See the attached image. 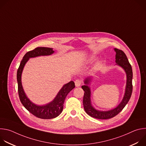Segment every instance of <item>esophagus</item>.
Segmentation results:
<instances>
[{"label":"esophagus","mask_w":146,"mask_h":146,"mask_svg":"<svg viewBox=\"0 0 146 146\" xmlns=\"http://www.w3.org/2000/svg\"><path fill=\"white\" fill-rule=\"evenodd\" d=\"M81 82H81V80H80V79H76V80H75V81H74L75 85H76V86L77 87H80V86H81Z\"/></svg>","instance_id":"obj_1"}]
</instances>
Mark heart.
I'll return each instance as SVG.
<instances>
[{
	"instance_id": "b5f03b06",
	"label": "heart",
	"mask_w": 146,
	"mask_h": 146,
	"mask_svg": "<svg viewBox=\"0 0 146 146\" xmlns=\"http://www.w3.org/2000/svg\"><path fill=\"white\" fill-rule=\"evenodd\" d=\"M101 65H102L101 62H98V63H97V64L95 65V69H98V68L101 66Z\"/></svg>"
}]
</instances>
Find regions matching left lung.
Returning <instances> with one entry per match:
<instances>
[{"label": "left lung", "instance_id": "obj_1", "mask_svg": "<svg viewBox=\"0 0 146 146\" xmlns=\"http://www.w3.org/2000/svg\"><path fill=\"white\" fill-rule=\"evenodd\" d=\"M114 51L116 52L115 62L118 65L124 69L127 74V85L125 88V95L122 102L119 104V105L115 109L109 111H98L92 107L91 103V90L88 85L90 84V82L91 81V78H87L84 81L86 85L81 87L82 89L84 91V97H83V106H84V110L89 115L97 119H106L113 118L117 115L126 106L131 98L132 93L133 73L132 66L129 64L127 55L122 50L114 48Z\"/></svg>", "mask_w": 146, "mask_h": 146}]
</instances>
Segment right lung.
<instances>
[{
	"mask_svg": "<svg viewBox=\"0 0 146 146\" xmlns=\"http://www.w3.org/2000/svg\"><path fill=\"white\" fill-rule=\"evenodd\" d=\"M54 51L51 48L37 47L28 51L24 56L17 70V79L18 82V92L21 102L31 113L35 116L42 119H52L58 117L63 110L64 103L67 95L74 87L75 84L73 81L64 85L59 91L55 99L47 105L38 106L31 102L26 96L21 83V74L24 67L30 58L38 56L50 55Z\"/></svg>",
	"mask_w": 146,
	"mask_h": 146,
	"instance_id": "add662e5",
	"label": "right lung"
}]
</instances>
